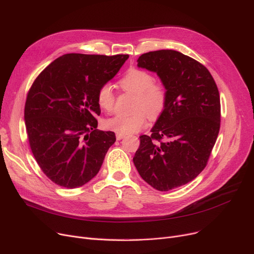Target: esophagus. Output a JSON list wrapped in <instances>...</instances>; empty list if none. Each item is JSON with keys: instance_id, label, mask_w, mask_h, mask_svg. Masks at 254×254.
<instances>
[{"instance_id": "34e87169", "label": "esophagus", "mask_w": 254, "mask_h": 254, "mask_svg": "<svg viewBox=\"0 0 254 254\" xmlns=\"http://www.w3.org/2000/svg\"><path fill=\"white\" fill-rule=\"evenodd\" d=\"M126 137V135H124V134H116V139L117 140H122V139H124Z\"/></svg>"}]
</instances>
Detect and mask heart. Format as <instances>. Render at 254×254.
<instances>
[{
    "mask_svg": "<svg viewBox=\"0 0 254 254\" xmlns=\"http://www.w3.org/2000/svg\"><path fill=\"white\" fill-rule=\"evenodd\" d=\"M124 91L135 95L130 115H115L105 120V127L117 134H134L147 125V116L156 120L163 114L168 102V88L154 75L144 69L130 68L119 80ZM100 108L110 113L114 110L115 95L109 83L102 84L97 91Z\"/></svg>",
    "mask_w": 254,
    "mask_h": 254,
    "instance_id": "obj_1",
    "label": "heart"
}]
</instances>
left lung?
<instances>
[{"instance_id":"1","label":"left lung","mask_w":254,"mask_h":254,"mask_svg":"<svg viewBox=\"0 0 254 254\" xmlns=\"http://www.w3.org/2000/svg\"><path fill=\"white\" fill-rule=\"evenodd\" d=\"M138 65L162 79L168 102L151 134L140 136L132 161L146 182L168 191L207 166L220 128L219 91L204 64L176 50L143 53Z\"/></svg>"}]
</instances>
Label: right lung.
Listing matches in <instances>:
<instances>
[{
    "mask_svg": "<svg viewBox=\"0 0 254 254\" xmlns=\"http://www.w3.org/2000/svg\"><path fill=\"white\" fill-rule=\"evenodd\" d=\"M127 58L68 53L35 79L24 105L25 128L36 162L52 182L76 189L99 173L116 138L97 129V91Z\"/></svg>",
    "mask_w": 254,
    "mask_h": 254,
    "instance_id": "right-lung-1",
    "label": "right lung"
}]
</instances>
